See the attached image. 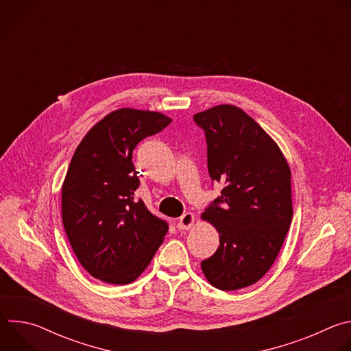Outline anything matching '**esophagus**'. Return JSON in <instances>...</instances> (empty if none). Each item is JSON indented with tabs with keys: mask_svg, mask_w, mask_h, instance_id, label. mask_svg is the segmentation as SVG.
<instances>
[{
	"mask_svg": "<svg viewBox=\"0 0 351 351\" xmlns=\"http://www.w3.org/2000/svg\"><path fill=\"white\" fill-rule=\"evenodd\" d=\"M194 221H195L194 214L186 213V214H183V215L179 218V221H178V228H179V229H190V228L194 225Z\"/></svg>",
	"mask_w": 351,
	"mask_h": 351,
	"instance_id": "obj_1",
	"label": "esophagus"
}]
</instances>
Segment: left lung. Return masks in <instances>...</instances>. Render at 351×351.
I'll list each match as a JSON object with an SVG mask.
<instances>
[{"label":"left lung","instance_id":"1","mask_svg":"<svg viewBox=\"0 0 351 351\" xmlns=\"http://www.w3.org/2000/svg\"><path fill=\"white\" fill-rule=\"evenodd\" d=\"M193 118L206 132L210 176L223 187L202 214L219 234L202 269L219 290L247 287L269 271L290 228L291 172L276 141L241 108L221 104Z\"/></svg>","mask_w":351,"mask_h":351}]
</instances>
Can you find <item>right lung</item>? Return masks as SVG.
<instances>
[{
    "instance_id": "1",
    "label": "right lung",
    "mask_w": 351,
    "mask_h": 351,
    "mask_svg": "<svg viewBox=\"0 0 351 351\" xmlns=\"http://www.w3.org/2000/svg\"><path fill=\"white\" fill-rule=\"evenodd\" d=\"M172 122L156 111L119 108L83 137L62 183V222L82 267L98 280L128 285L152 263L168 223L134 198L132 153Z\"/></svg>"
}]
</instances>
